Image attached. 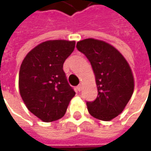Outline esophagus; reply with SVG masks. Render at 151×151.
I'll return each instance as SVG.
<instances>
[{"instance_id":"34e87169","label":"esophagus","mask_w":151,"mask_h":151,"mask_svg":"<svg viewBox=\"0 0 151 151\" xmlns=\"http://www.w3.org/2000/svg\"><path fill=\"white\" fill-rule=\"evenodd\" d=\"M81 88H82V87H81V85H79L78 86H76V90L78 91H81Z\"/></svg>"}]
</instances>
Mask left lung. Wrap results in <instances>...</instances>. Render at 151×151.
I'll return each instance as SVG.
<instances>
[{"label": "left lung", "mask_w": 151, "mask_h": 151, "mask_svg": "<svg viewBox=\"0 0 151 151\" xmlns=\"http://www.w3.org/2000/svg\"><path fill=\"white\" fill-rule=\"evenodd\" d=\"M90 61L95 74L97 96L86 101L94 118L109 121L123 112L134 92V76L124 57L114 47L101 40L87 38L76 44Z\"/></svg>", "instance_id": "8db88e82"}]
</instances>
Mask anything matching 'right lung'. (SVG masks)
Returning a JSON list of instances; mask_svg holds the SVG:
<instances>
[{"label": "right lung", "instance_id": "add662e5", "mask_svg": "<svg viewBox=\"0 0 151 151\" xmlns=\"http://www.w3.org/2000/svg\"><path fill=\"white\" fill-rule=\"evenodd\" d=\"M75 45V41H46L32 49L21 65V96L27 109L44 122L61 119L76 95L63 70Z\"/></svg>", "mask_w": 151, "mask_h": 151}]
</instances>
